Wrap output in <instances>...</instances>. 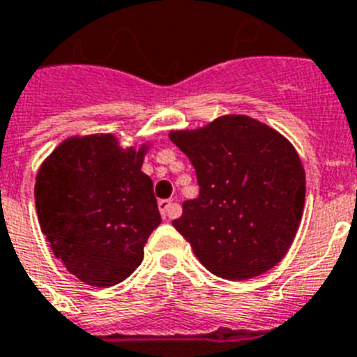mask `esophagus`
<instances>
[{
  "label": "esophagus",
  "mask_w": 357,
  "mask_h": 357,
  "mask_svg": "<svg viewBox=\"0 0 357 357\" xmlns=\"http://www.w3.org/2000/svg\"><path fill=\"white\" fill-rule=\"evenodd\" d=\"M158 209H160L162 218H173L178 213V206L172 200H158Z\"/></svg>",
  "instance_id": "1"
}]
</instances>
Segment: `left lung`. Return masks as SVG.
<instances>
[{
  "label": "left lung",
  "mask_w": 357,
  "mask_h": 357,
  "mask_svg": "<svg viewBox=\"0 0 357 357\" xmlns=\"http://www.w3.org/2000/svg\"><path fill=\"white\" fill-rule=\"evenodd\" d=\"M169 139L190 157L200 185L173 220L195 257L227 280L273 269L292 245L305 206V169L294 146L248 115H222Z\"/></svg>",
  "instance_id": "obj_1"
}]
</instances>
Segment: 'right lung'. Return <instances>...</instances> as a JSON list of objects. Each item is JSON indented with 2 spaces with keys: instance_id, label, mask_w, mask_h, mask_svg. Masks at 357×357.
Instances as JSON below:
<instances>
[{
  "instance_id": "obj_1",
  "label": "right lung",
  "mask_w": 357,
  "mask_h": 357,
  "mask_svg": "<svg viewBox=\"0 0 357 357\" xmlns=\"http://www.w3.org/2000/svg\"><path fill=\"white\" fill-rule=\"evenodd\" d=\"M149 144L123 148L112 133L61 142L36 175L43 234L70 273L93 287L126 280L160 224L153 182L141 172Z\"/></svg>"
}]
</instances>
